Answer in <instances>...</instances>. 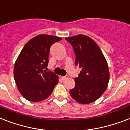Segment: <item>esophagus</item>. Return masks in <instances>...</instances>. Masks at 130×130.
<instances>
[{"label":"esophagus","mask_w":130,"mask_h":130,"mask_svg":"<svg viewBox=\"0 0 130 130\" xmlns=\"http://www.w3.org/2000/svg\"><path fill=\"white\" fill-rule=\"evenodd\" d=\"M68 78H69L68 75H66L65 76H62V77H61V78L62 79V80H65L68 79Z\"/></svg>","instance_id":"1"}]
</instances>
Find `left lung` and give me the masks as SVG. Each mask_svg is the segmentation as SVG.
Listing matches in <instances>:
<instances>
[{
    "mask_svg": "<svg viewBox=\"0 0 130 130\" xmlns=\"http://www.w3.org/2000/svg\"><path fill=\"white\" fill-rule=\"evenodd\" d=\"M73 47L75 64L81 68L75 87L70 91V96L81 104L97 100L107 88L109 70L104 55L91 37L78 35L65 39Z\"/></svg>",
    "mask_w": 130,
    "mask_h": 130,
    "instance_id": "1",
    "label": "left lung"
}]
</instances>
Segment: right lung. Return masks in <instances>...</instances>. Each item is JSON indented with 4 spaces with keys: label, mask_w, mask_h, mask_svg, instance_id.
Wrapping results in <instances>:
<instances>
[{
    "label": "right lung",
    "mask_w": 130,
    "mask_h": 130,
    "mask_svg": "<svg viewBox=\"0 0 130 130\" xmlns=\"http://www.w3.org/2000/svg\"><path fill=\"white\" fill-rule=\"evenodd\" d=\"M62 38L47 34L34 37L26 43L14 66V77L19 91L27 100L39 102L50 96L58 77L43 69L49 62L50 48Z\"/></svg>",
    "instance_id": "add662e5"
}]
</instances>
